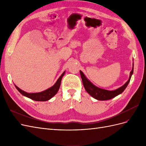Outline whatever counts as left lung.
<instances>
[{"label":"left lung","mask_w":146,"mask_h":146,"mask_svg":"<svg viewBox=\"0 0 146 146\" xmlns=\"http://www.w3.org/2000/svg\"><path fill=\"white\" fill-rule=\"evenodd\" d=\"M80 72L82 79L83 86L85 87V89L87 91L88 93L91 96H92V98H94L97 100H110L115 98L116 96L121 94L122 92L125 90L127 85H129V83L130 82L131 77L132 76V74H133V68H132L131 71L130 72V77L128 81L123 86L119 88L118 89H116V90H113V91L105 90L96 86L90 81L88 80L87 78L85 77V75H84V74L82 71H80Z\"/></svg>","instance_id":"left-lung-1"}]
</instances>
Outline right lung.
<instances>
[{
  "label": "right lung",
  "instance_id": "add662e5",
  "mask_svg": "<svg viewBox=\"0 0 146 146\" xmlns=\"http://www.w3.org/2000/svg\"><path fill=\"white\" fill-rule=\"evenodd\" d=\"M64 72L61 75V76L58 78V80L56 82V83L54 84V86L49 88L48 89L40 92H36V93H28V92H26L20 88H19L17 86H16V89L18 90V91L20 92L21 94L23 96L27 97L31 99H32L35 101H47L50 100L52 98H53L56 93L58 91L59 88L61 85V79H62L63 76L64 75Z\"/></svg>",
  "mask_w": 146,
  "mask_h": 146
}]
</instances>
